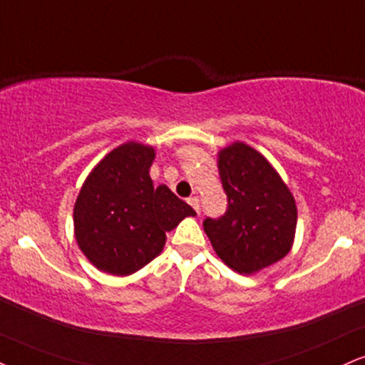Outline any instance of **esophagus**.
<instances>
[{
    "label": "esophagus",
    "instance_id": "1",
    "mask_svg": "<svg viewBox=\"0 0 365 365\" xmlns=\"http://www.w3.org/2000/svg\"><path fill=\"white\" fill-rule=\"evenodd\" d=\"M188 204L192 205V207H194V210L197 214H200V200H199V197H190V199H188Z\"/></svg>",
    "mask_w": 365,
    "mask_h": 365
}]
</instances>
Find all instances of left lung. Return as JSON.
Listing matches in <instances>:
<instances>
[{
	"mask_svg": "<svg viewBox=\"0 0 365 365\" xmlns=\"http://www.w3.org/2000/svg\"><path fill=\"white\" fill-rule=\"evenodd\" d=\"M217 158L227 210L217 219H205L204 231L230 269L255 274L291 252L296 200L267 158L248 144L236 140Z\"/></svg>",
	"mask_w": 365,
	"mask_h": 365,
	"instance_id": "obj_1",
	"label": "left lung"
}]
</instances>
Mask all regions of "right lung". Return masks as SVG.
Returning <instances> with one entry per match:
<instances>
[{
	"label": "right lung",
	"instance_id": "obj_1",
	"mask_svg": "<svg viewBox=\"0 0 365 365\" xmlns=\"http://www.w3.org/2000/svg\"><path fill=\"white\" fill-rule=\"evenodd\" d=\"M155 149L120 144L91 170L74 204L78 247L98 270L130 275L165 247L166 232L195 210L149 177Z\"/></svg>",
	"mask_w": 365,
	"mask_h": 365
}]
</instances>
